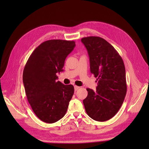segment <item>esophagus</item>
Masks as SVG:
<instances>
[{
  "label": "esophagus",
  "mask_w": 149,
  "mask_h": 149,
  "mask_svg": "<svg viewBox=\"0 0 149 149\" xmlns=\"http://www.w3.org/2000/svg\"><path fill=\"white\" fill-rule=\"evenodd\" d=\"M80 88V87L79 86H74V89H75V91H77L78 89H79Z\"/></svg>",
  "instance_id": "1"
}]
</instances>
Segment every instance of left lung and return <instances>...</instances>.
<instances>
[{
    "mask_svg": "<svg viewBox=\"0 0 149 149\" xmlns=\"http://www.w3.org/2000/svg\"><path fill=\"white\" fill-rule=\"evenodd\" d=\"M81 41L89 54L91 72L98 81L95 92L86 89L88 96L83 101L85 110L92 119L106 121L118 112L126 95L124 62L113 46L103 38L90 36Z\"/></svg>",
    "mask_w": 149,
    "mask_h": 149,
    "instance_id": "8db88e82",
    "label": "left lung"
}]
</instances>
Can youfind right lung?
<instances>
[{
  "instance_id": "right-lung-1",
  "label": "right lung",
  "mask_w": 149,
  "mask_h": 149,
  "mask_svg": "<svg viewBox=\"0 0 149 149\" xmlns=\"http://www.w3.org/2000/svg\"><path fill=\"white\" fill-rule=\"evenodd\" d=\"M75 46L74 41L49 40L31 54L23 72V82L29 103L38 118L54 123L65 116L74 88L57 81L65 61Z\"/></svg>"
}]
</instances>
